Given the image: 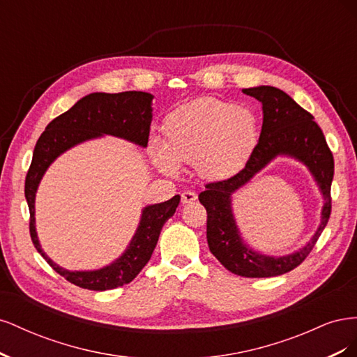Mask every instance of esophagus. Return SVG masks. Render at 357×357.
<instances>
[{"label": "esophagus", "mask_w": 357, "mask_h": 357, "mask_svg": "<svg viewBox=\"0 0 357 357\" xmlns=\"http://www.w3.org/2000/svg\"><path fill=\"white\" fill-rule=\"evenodd\" d=\"M197 198H198V195L193 190H185L181 193V202L183 204H190L193 201H197Z\"/></svg>", "instance_id": "obj_1"}]
</instances>
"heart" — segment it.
Listing matches in <instances>:
<instances>
[{
    "instance_id": "b5f03b06",
    "label": "heart",
    "mask_w": 357,
    "mask_h": 357,
    "mask_svg": "<svg viewBox=\"0 0 357 357\" xmlns=\"http://www.w3.org/2000/svg\"><path fill=\"white\" fill-rule=\"evenodd\" d=\"M167 143L150 139V155L165 174L180 164H195L199 176L225 180L241 171L257 143L255 114L231 102L201 98L172 112L165 123Z\"/></svg>"
}]
</instances>
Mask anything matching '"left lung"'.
<instances>
[{
	"instance_id": "1",
	"label": "left lung",
	"mask_w": 357,
	"mask_h": 357,
	"mask_svg": "<svg viewBox=\"0 0 357 357\" xmlns=\"http://www.w3.org/2000/svg\"><path fill=\"white\" fill-rule=\"evenodd\" d=\"M243 92L262 104L264 122L259 142L238 174L210 183L198 198L207 210V241L218 261L241 277H275L304 262L325 229L332 207L333 156L314 117L286 92L273 86H256ZM278 155L296 158L309 168L324 197V207L318 229L304 248L289 255L271 257L253 251L242 240L231 210V195Z\"/></svg>"
}]
</instances>
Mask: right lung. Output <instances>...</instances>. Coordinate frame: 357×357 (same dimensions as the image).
<instances>
[{
	"label": "right lung",
	"instance_id": "1",
	"mask_svg": "<svg viewBox=\"0 0 357 357\" xmlns=\"http://www.w3.org/2000/svg\"><path fill=\"white\" fill-rule=\"evenodd\" d=\"M153 95L128 91L121 93L93 92L83 96L71 109L46 126L36 144L25 180V198L29 207V232L37 252L70 283L89 290H110L131 283L150 261L162 226L176 213L180 195L146 205L137 231L126 250L116 261L92 271H70L55 264L41 248L36 229V195L43 176L62 153L89 139L112 135L139 147H147L153 119Z\"/></svg>",
	"mask_w": 357,
	"mask_h": 357
}]
</instances>
